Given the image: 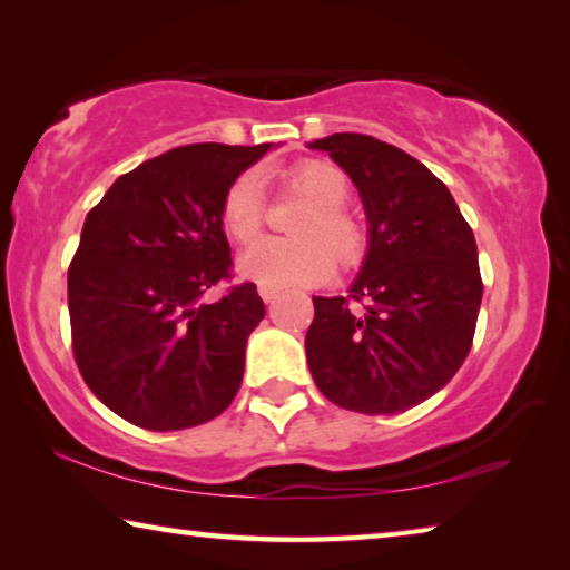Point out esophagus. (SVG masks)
<instances>
[{
    "instance_id": "1",
    "label": "esophagus",
    "mask_w": 570,
    "mask_h": 570,
    "mask_svg": "<svg viewBox=\"0 0 570 570\" xmlns=\"http://www.w3.org/2000/svg\"><path fill=\"white\" fill-rule=\"evenodd\" d=\"M278 294H282V288H276V286H258V296H262L264 298V302L266 304H272V302H276V298H278Z\"/></svg>"
}]
</instances>
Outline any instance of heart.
I'll use <instances>...</instances> for the list:
<instances>
[{
	"mask_svg": "<svg viewBox=\"0 0 570 570\" xmlns=\"http://www.w3.org/2000/svg\"><path fill=\"white\" fill-rule=\"evenodd\" d=\"M282 186L308 200L292 224L294 238H262L240 256V274L264 286H312L332 276L336 262L352 266L366 250L362 220L344 208L350 178L326 160L288 168ZM264 224V193L254 173H240L220 200V226L236 244L254 238Z\"/></svg>",
	"mask_w": 570,
	"mask_h": 570,
	"instance_id": "heart-1",
	"label": "heart"
}]
</instances>
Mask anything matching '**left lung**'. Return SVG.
<instances>
[{
    "mask_svg": "<svg viewBox=\"0 0 570 570\" xmlns=\"http://www.w3.org/2000/svg\"><path fill=\"white\" fill-rule=\"evenodd\" d=\"M308 148L344 168L370 224L350 296H314L308 370L344 410L407 412L455 377L472 346L482 302L475 236L445 183L390 142L334 132Z\"/></svg>",
    "mask_w": 570,
    "mask_h": 570,
    "instance_id": "left-lung-1",
    "label": "left lung"
}]
</instances>
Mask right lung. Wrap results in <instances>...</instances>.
I'll list each match as a JSON object with an SVG mask.
<instances>
[{
	"mask_svg": "<svg viewBox=\"0 0 570 570\" xmlns=\"http://www.w3.org/2000/svg\"><path fill=\"white\" fill-rule=\"evenodd\" d=\"M262 146L196 142L140 163L85 218L67 272L72 352L95 397L142 430L218 417L244 380L248 334L266 308L230 278L220 200Z\"/></svg>",
	"mask_w": 570,
	"mask_h": 570,
	"instance_id": "right-lung-1",
	"label": "right lung"
}]
</instances>
